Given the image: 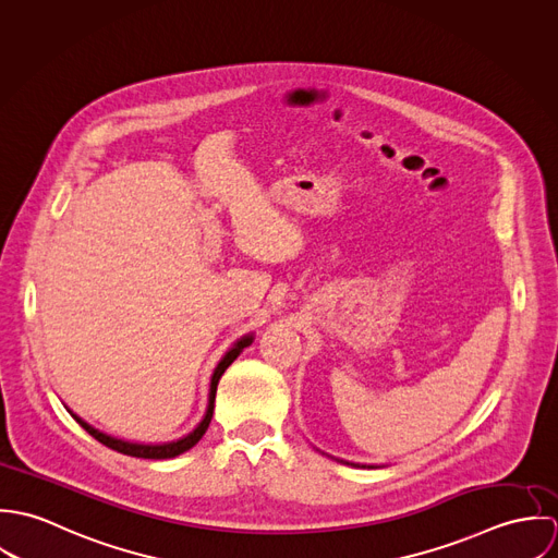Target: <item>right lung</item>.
<instances>
[{
	"mask_svg": "<svg viewBox=\"0 0 558 558\" xmlns=\"http://www.w3.org/2000/svg\"><path fill=\"white\" fill-rule=\"evenodd\" d=\"M251 341H253V335H244L242 339H239V341L234 343V348L221 359V363L217 365V369H215V374H213V380H210L208 410H206L204 421H202L189 436H184V438H180V440L165 442V445H137V442H126V440H120V438H113V436H107V434L94 429L92 425H87L77 414H73V416L77 418V423H80L81 427H83L92 438H96L98 442H102L105 447H109V449H113V451H118V453H124V456H131V458H144V460H167V458H175V456L189 451L191 447H195V445L199 442V438L206 434V429H208V425H210V418H213V410H215L217 385H219L223 372L236 361V356L242 352V348L251 345Z\"/></svg>",
	"mask_w": 558,
	"mask_h": 558,
	"instance_id": "1",
	"label": "right lung"
}]
</instances>
